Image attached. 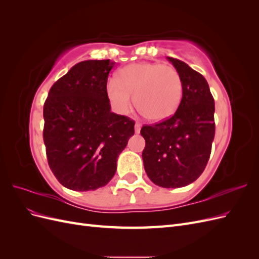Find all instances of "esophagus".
Returning <instances> with one entry per match:
<instances>
[{"label": "esophagus", "mask_w": 259, "mask_h": 259, "mask_svg": "<svg viewBox=\"0 0 259 259\" xmlns=\"http://www.w3.org/2000/svg\"><path fill=\"white\" fill-rule=\"evenodd\" d=\"M140 128H142V124L136 122V124H135V133H136V134H139Z\"/></svg>", "instance_id": "esophagus-1"}]
</instances>
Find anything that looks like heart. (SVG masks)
I'll list each match as a JSON object with an SVG mask.
<instances>
[{
  "instance_id": "1",
  "label": "heart",
  "mask_w": 259,
  "mask_h": 259,
  "mask_svg": "<svg viewBox=\"0 0 259 259\" xmlns=\"http://www.w3.org/2000/svg\"><path fill=\"white\" fill-rule=\"evenodd\" d=\"M107 95L120 113H126L135 96L137 110L150 121L173 115L182 101L183 82L177 70L156 62H138L122 68L107 85Z\"/></svg>"
}]
</instances>
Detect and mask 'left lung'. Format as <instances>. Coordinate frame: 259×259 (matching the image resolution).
<instances>
[{
	"mask_svg": "<svg viewBox=\"0 0 259 259\" xmlns=\"http://www.w3.org/2000/svg\"><path fill=\"white\" fill-rule=\"evenodd\" d=\"M183 82V97L169 119L145 125V170L163 188L185 187L197 180L208 162L215 136V103L207 81L186 62L167 57Z\"/></svg>",
	"mask_w": 259,
	"mask_h": 259,
	"instance_id": "left-lung-1",
	"label": "left lung"
}]
</instances>
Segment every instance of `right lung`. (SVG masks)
Instances as JSON below:
<instances>
[{"instance_id": "right-lung-1", "label": "right lung", "mask_w": 259, "mask_h": 259, "mask_svg": "<svg viewBox=\"0 0 259 259\" xmlns=\"http://www.w3.org/2000/svg\"><path fill=\"white\" fill-rule=\"evenodd\" d=\"M114 62L85 60L51 88L43 139L58 182L74 191L96 190L115 174L117 156L134 135L135 122L111 112L107 81Z\"/></svg>"}]
</instances>
